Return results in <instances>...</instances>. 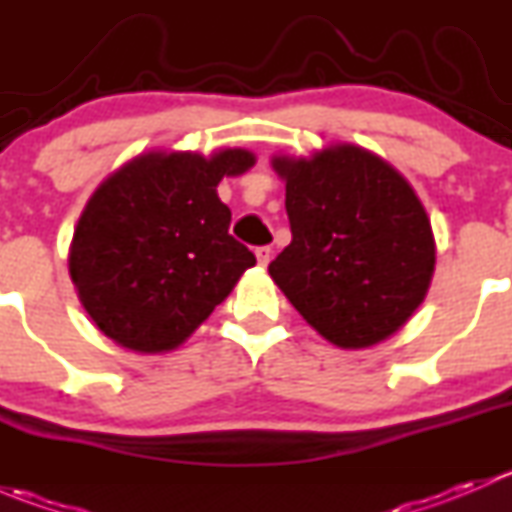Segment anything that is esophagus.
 <instances>
[{"label":"esophagus","instance_id":"1","mask_svg":"<svg viewBox=\"0 0 512 512\" xmlns=\"http://www.w3.org/2000/svg\"><path fill=\"white\" fill-rule=\"evenodd\" d=\"M255 257H257V265L267 267V265H270V260H272V250H270V247H257Z\"/></svg>","mask_w":512,"mask_h":512}]
</instances>
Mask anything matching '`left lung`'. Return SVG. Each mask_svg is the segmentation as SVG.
I'll use <instances>...</instances> for the list:
<instances>
[{"label": "left lung", "mask_w": 512, "mask_h": 512, "mask_svg": "<svg viewBox=\"0 0 512 512\" xmlns=\"http://www.w3.org/2000/svg\"><path fill=\"white\" fill-rule=\"evenodd\" d=\"M272 168L285 180L292 242L270 277L292 307L339 349L399 332L436 267L431 220L409 180L354 143L272 156Z\"/></svg>", "instance_id": "1"}]
</instances>
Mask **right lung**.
Returning <instances> with one entry per match:
<instances>
[{"instance_id": "right-lung-1", "label": "right lung", "mask_w": 512, "mask_h": 512, "mask_svg": "<svg viewBox=\"0 0 512 512\" xmlns=\"http://www.w3.org/2000/svg\"><path fill=\"white\" fill-rule=\"evenodd\" d=\"M255 153L148 151L113 170L86 203L69 275L91 322L136 354L178 349L237 285L255 255L227 232L220 180Z\"/></svg>"}]
</instances>
